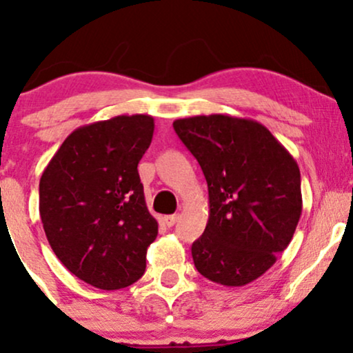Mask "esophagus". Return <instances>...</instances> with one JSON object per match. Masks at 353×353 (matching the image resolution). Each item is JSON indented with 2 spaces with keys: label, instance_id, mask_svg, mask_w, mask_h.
Returning <instances> with one entry per match:
<instances>
[{
  "label": "esophagus",
  "instance_id": "34e87169",
  "mask_svg": "<svg viewBox=\"0 0 353 353\" xmlns=\"http://www.w3.org/2000/svg\"><path fill=\"white\" fill-rule=\"evenodd\" d=\"M177 219H179V216H177V214H172V216H165L164 217V224L168 225V228H172V225L177 222Z\"/></svg>",
  "mask_w": 353,
  "mask_h": 353
}]
</instances>
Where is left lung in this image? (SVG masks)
Instances as JSON below:
<instances>
[{"label": "left lung", "instance_id": "obj_1", "mask_svg": "<svg viewBox=\"0 0 353 353\" xmlns=\"http://www.w3.org/2000/svg\"><path fill=\"white\" fill-rule=\"evenodd\" d=\"M172 125L208 181L209 221L190 249L194 265L216 283L245 285L292 241L302 214L299 165L257 121L210 114Z\"/></svg>", "mask_w": 353, "mask_h": 353}]
</instances>
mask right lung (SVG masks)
<instances>
[{"mask_svg":"<svg viewBox=\"0 0 353 353\" xmlns=\"http://www.w3.org/2000/svg\"><path fill=\"white\" fill-rule=\"evenodd\" d=\"M152 132L148 114L81 125L39 181V216L51 249L71 274L98 289L139 281L157 237L137 172Z\"/></svg>","mask_w":353,"mask_h":353,"instance_id":"add662e5","label":"right lung"}]
</instances>
